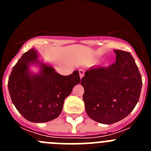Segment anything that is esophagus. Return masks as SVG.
<instances>
[{
    "instance_id": "esophagus-1",
    "label": "esophagus",
    "mask_w": 151,
    "mask_h": 151,
    "mask_svg": "<svg viewBox=\"0 0 151 151\" xmlns=\"http://www.w3.org/2000/svg\"><path fill=\"white\" fill-rule=\"evenodd\" d=\"M79 76H80V78H81L84 76V71L82 70V69H80L79 70Z\"/></svg>"
}]
</instances>
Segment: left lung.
<instances>
[{
    "label": "left lung",
    "mask_w": 151,
    "mask_h": 151,
    "mask_svg": "<svg viewBox=\"0 0 151 151\" xmlns=\"http://www.w3.org/2000/svg\"><path fill=\"white\" fill-rule=\"evenodd\" d=\"M113 51L116 63L107 67H91L81 80L86 113L93 120L106 125L122 120L134 110L142 87L132 54Z\"/></svg>",
    "instance_id": "1"
}]
</instances>
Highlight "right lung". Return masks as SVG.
Returning a JSON list of instances; mask_svg holds the SVG:
<instances>
[{"label": "right lung", "instance_id": "1", "mask_svg": "<svg viewBox=\"0 0 151 151\" xmlns=\"http://www.w3.org/2000/svg\"><path fill=\"white\" fill-rule=\"evenodd\" d=\"M32 65L38 66L40 71L33 73ZM79 82L78 70L69 76H61L50 64L40 60L38 51L32 48L13 66L8 90L12 102L24 118L42 123L59 116L64 101Z\"/></svg>", "mask_w": 151, "mask_h": 151}]
</instances>
